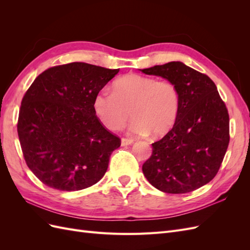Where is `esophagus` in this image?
Instances as JSON below:
<instances>
[{"mask_svg": "<svg viewBox=\"0 0 250 250\" xmlns=\"http://www.w3.org/2000/svg\"><path fill=\"white\" fill-rule=\"evenodd\" d=\"M132 143H133V141L130 140V139H122V140H121V145H122V146L131 145Z\"/></svg>", "mask_w": 250, "mask_h": 250, "instance_id": "esophagus-1", "label": "esophagus"}]
</instances>
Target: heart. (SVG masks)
<instances>
[{
    "mask_svg": "<svg viewBox=\"0 0 250 250\" xmlns=\"http://www.w3.org/2000/svg\"><path fill=\"white\" fill-rule=\"evenodd\" d=\"M180 98L174 83L168 80L130 74L113 83L112 92L101 90L95 96L94 110L100 122L109 130L124 127L128 118H133L128 127L131 134L160 138L175 125Z\"/></svg>",
    "mask_w": 250,
    "mask_h": 250,
    "instance_id": "obj_1",
    "label": "heart"
}]
</instances>
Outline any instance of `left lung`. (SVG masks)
<instances>
[{
  "label": "left lung",
  "mask_w": 250,
  "mask_h": 250,
  "mask_svg": "<svg viewBox=\"0 0 250 250\" xmlns=\"http://www.w3.org/2000/svg\"><path fill=\"white\" fill-rule=\"evenodd\" d=\"M175 84L180 105L175 125L152 144L143 173L157 190L185 194L208 184L220 168L229 143V117L208 76L181 62L141 70Z\"/></svg>",
  "instance_id": "1"
}]
</instances>
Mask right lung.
<instances>
[{
	"mask_svg": "<svg viewBox=\"0 0 250 250\" xmlns=\"http://www.w3.org/2000/svg\"><path fill=\"white\" fill-rule=\"evenodd\" d=\"M119 69L72 62L42 72L21 100L18 133L26 164L46 186L74 192L97 184L121 140L94 110Z\"/></svg>",
	"mask_w": 250,
	"mask_h": 250,
	"instance_id": "obj_1",
	"label": "right lung"
}]
</instances>
